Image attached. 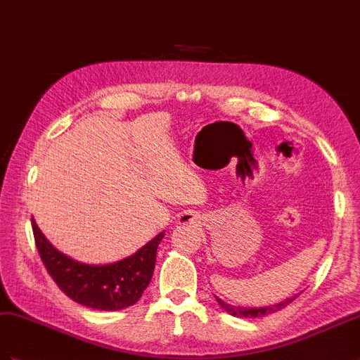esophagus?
I'll return each instance as SVG.
<instances>
[{"label": "esophagus", "mask_w": 360, "mask_h": 360, "mask_svg": "<svg viewBox=\"0 0 360 360\" xmlns=\"http://www.w3.org/2000/svg\"><path fill=\"white\" fill-rule=\"evenodd\" d=\"M181 220L185 223H195L198 220V215L195 212H186V214H183Z\"/></svg>", "instance_id": "esophagus-1"}]
</instances>
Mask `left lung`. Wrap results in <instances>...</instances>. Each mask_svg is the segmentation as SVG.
<instances>
[{
  "label": "left lung",
  "mask_w": 360,
  "mask_h": 360,
  "mask_svg": "<svg viewBox=\"0 0 360 360\" xmlns=\"http://www.w3.org/2000/svg\"><path fill=\"white\" fill-rule=\"evenodd\" d=\"M297 296H300V293H296V295H293V296H290V297H287V300H284V301H281V302H278V304L266 305V307L232 305V304H227L226 301H223L221 297H218V296H215V300H217L218 305H220L221 309H224L229 314H232V316H236V318H262V316H266V314L275 313V311H278V310L284 309V307H287L292 301H295Z\"/></svg>",
  "instance_id": "1"
}]
</instances>
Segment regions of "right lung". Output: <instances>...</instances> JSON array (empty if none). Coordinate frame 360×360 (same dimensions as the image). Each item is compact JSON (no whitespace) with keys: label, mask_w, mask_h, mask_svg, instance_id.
I'll list each match as a JSON object with an SVG mask.
<instances>
[{"label":"right lung","mask_w":360,"mask_h":360,"mask_svg":"<svg viewBox=\"0 0 360 360\" xmlns=\"http://www.w3.org/2000/svg\"><path fill=\"white\" fill-rule=\"evenodd\" d=\"M32 229L44 266L60 290L73 301L101 311L124 310L140 300L151 283L157 248L165 236L163 231L120 261L89 264L58 250L41 232L34 218Z\"/></svg>","instance_id":"add662e5"}]
</instances>
